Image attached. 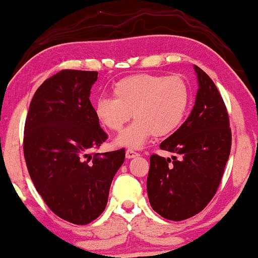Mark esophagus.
<instances>
[{"mask_svg":"<svg viewBox=\"0 0 258 258\" xmlns=\"http://www.w3.org/2000/svg\"><path fill=\"white\" fill-rule=\"evenodd\" d=\"M138 156H139V153L135 152V151H133V150H126L125 157H126V158H128V159L135 158V157H138Z\"/></svg>","mask_w":258,"mask_h":258,"instance_id":"esophagus-1","label":"esophagus"}]
</instances>
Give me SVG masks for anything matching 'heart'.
Listing matches in <instances>:
<instances>
[{
	"mask_svg": "<svg viewBox=\"0 0 258 258\" xmlns=\"http://www.w3.org/2000/svg\"><path fill=\"white\" fill-rule=\"evenodd\" d=\"M114 99L101 96L94 104L96 119L111 132H120L132 116L136 120L116 139L117 146L140 148L154 135L163 138L178 129L190 102L187 82L178 76L138 74L112 87Z\"/></svg>",
	"mask_w": 258,
	"mask_h": 258,
	"instance_id": "b5f03b06",
	"label": "heart"
}]
</instances>
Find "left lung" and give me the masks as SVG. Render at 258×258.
Wrapping results in <instances>:
<instances>
[{"mask_svg":"<svg viewBox=\"0 0 258 258\" xmlns=\"http://www.w3.org/2000/svg\"><path fill=\"white\" fill-rule=\"evenodd\" d=\"M199 89L192 112L160 144L171 158L152 154L147 176L151 207L166 220L199 214L219 188L232 146L229 118L222 96L209 76L195 65Z\"/></svg>","mask_w":258,"mask_h":258,"instance_id":"obj_1","label":"left lung"}]
</instances>
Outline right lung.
I'll use <instances>...</instances> for the list:
<instances>
[{
    "label": "right lung",
    "mask_w": 258,
    "mask_h": 258,
    "mask_svg": "<svg viewBox=\"0 0 258 258\" xmlns=\"http://www.w3.org/2000/svg\"><path fill=\"white\" fill-rule=\"evenodd\" d=\"M96 71L62 70L36 90L24 128L30 177L47 207L75 225L98 219L107 205L125 151L90 154L106 141L90 102Z\"/></svg>",
    "instance_id": "1"
}]
</instances>
